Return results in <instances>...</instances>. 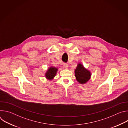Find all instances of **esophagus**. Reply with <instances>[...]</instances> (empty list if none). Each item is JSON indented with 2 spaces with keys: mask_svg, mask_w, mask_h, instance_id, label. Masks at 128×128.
I'll return each mask as SVG.
<instances>
[{
  "mask_svg": "<svg viewBox=\"0 0 128 128\" xmlns=\"http://www.w3.org/2000/svg\"><path fill=\"white\" fill-rule=\"evenodd\" d=\"M63 66L64 67V68H68V65L67 64H66V63H63Z\"/></svg>",
  "mask_w": 128,
  "mask_h": 128,
  "instance_id": "obj_1",
  "label": "esophagus"
}]
</instances>
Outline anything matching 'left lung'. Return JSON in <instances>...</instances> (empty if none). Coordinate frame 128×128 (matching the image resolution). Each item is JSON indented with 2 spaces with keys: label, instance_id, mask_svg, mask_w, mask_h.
I'll list each match as a JSON object with an SVG mask.
<instances>
[{
  "label": "left lung",
  "instance_id": "1",
  "mask_svg": "<svg viewBox=\"0 0 128 128\" xmlns=\"http://www.w3.org/2000/svg\"><path fill=\"white\" fill-rule=\"evenodd\" d=\"M75 76L76 80L80 84L86 83L90 78V72L84 67L81 63H78L74 70Z\"/></svg>",
  "mask_w": 128,
  "mask_h": 128
}]
</instances>
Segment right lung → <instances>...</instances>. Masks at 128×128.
Instances as JSON below:
<instances>
[{"label":"right lung","instance_id":"add662e5","mask_svg":"<svg viewBox=\"0 0 128 128\" xmlns=\"http://www.w3.org/2000/svg\"><path fill=\"white\" fill-rule=\"evenodd\" d=\"M58 68L55 67H50L45 74L46 78L49 80H52L56 76Z\"/></svg>","mask_w":128,"mask_h":128}]
</instances>
